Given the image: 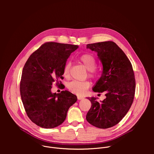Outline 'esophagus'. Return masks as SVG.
<instances>
[{
	"mask_svg": "<svg viewBox=\"0 0 154 154\" xmlns=\"http://www.w3.org/2000/svg\"><path fill=\"white\" fill-rule=\"evenodd\" d=\"M77 99L79 100H82V99H84V97L83 96H77Z\"/></svg>",
	"mask_w": 154,
	"mask_h": 154,
	"instance_id": "esophagus-1",
	"label": "esophagus"
}]
</instances>
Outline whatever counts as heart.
<instances>
[{"label": "heart", "mask_w": 154, "mask_h": 154, "mask_svg": "<svg viewBox=\"0 0 154 154\" xmlns=\"http://www.w3.org/2000/svg\"><path fill=\"white\" fill-rule=\"evenodd\" d=\"M79 61L83 64L85 68L88 71V75L90 77H94L96 75V72L95 71V68L96 66V60L94 55L86 54L82 55L79 58ZM71 68V63L68 62L65 64L63 68V75L65 77H69ZM90 84L88 82H79V81H72L68 83V89L72 93L82 95L85 93L86 90L89 88Z\"/></svg>", "instance_id": "1"}]
</instances>
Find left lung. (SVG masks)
I'll return each mask as SVG.
<instances>
[{
  "label": "left lung",
  "mask_w": 154,
  "mask_h": 154,
  "mask_svg": "<svg viewBox=\"0 0 154 154\" xmlns=\"http://www.w3.org/2000/svg\"><path fill=\"white\" fill-rule=\"evenodd\" d=\"M86 48L97 53L103 66L102 75L93 90L105 92L106 98L100 102L96 97L88 98L92 105L86 119L97 128H108L122 119L133 103L136 83L132 65L113 41L88 44Z\"/></svg>",
  "instance_id": "8db88e82"
}]
</instances>
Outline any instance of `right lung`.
I'll return each instance as SVG.
<instances>
[{
  "label": "right lung",
  "instance_id": "right-lung-1",
  "mask_svg": "<svg viewBox=\"0 0 154 154\" xmlns=\"http://www.w3.org/2000/svg\"><path fill=\"white\" fill-rule=\"evenodd\" d=\"M79 46L46 42L26 61L20 82V94L28 117L37 125L52 128L65 120L77 96L68 91L51 92L52 83L63 79V68L71 54Z\"/></svg>",
  "mask_w": 154,
  "mask_h": 154
}]
</instances>
